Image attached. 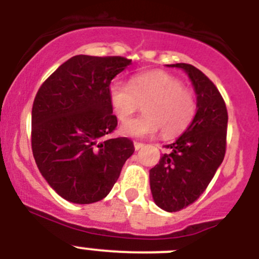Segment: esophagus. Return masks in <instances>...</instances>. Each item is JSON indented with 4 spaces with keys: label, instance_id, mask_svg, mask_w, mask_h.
<instances>
[{
    "label": "esophagus",
    "instance_id": "1",
    "mask_svg": "<svg viewBox=\"0 0 259 259\" xmlns=\"http://www.w3.org/2000/svg\"><path fill=\"white\" fill-rule=\"evenodd\" d=\"M134 145H135V149L140 150L141 148H143V146H144V144L143 143H137V141H136V143H135Z\"/></svg>",
    "mask_w": 259,
    "mask_h": 259
}]
</instances>
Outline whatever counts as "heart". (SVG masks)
Instances as JSON below:
<instances>
[{
	"mask_svg": "<svg viewBox=\"0 0 259 259\" xmlns=\"http://www.w3.org/2000/svg\"><path fill=\"white\" fill-rule=\"evenodd\" d=\"M109 102L120 122L143 104L146 114L120 127V134L132 137H149L158 131L167 139L176 136L191 124L197 109L194 93L164 71L137 74L130 83L114 80L109 87Z\"/></svg>",
	"mask_w": 259,
	"mask_h": 259,
	"instance_id": "obj_1",
	"label": "heart"
}]
</instances>
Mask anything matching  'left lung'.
<instances>
[{
	"mask_svg": "<svg viewBox=\"0 0 259 259\" xmlns=\"http://www.w3.org/2000/svg\"><path fill=\"white\" fill-rule=\"evenodd\" d=\"M188 74L197 95V113L191 125L150 170L154 202L166 211H180L200 197L223 162L227 146L228 113L221 92L202 71L176 63Z\"/></svg>",
	"mask_w": 259,
	"mask_h": 259,
	"instance_id": "obj_1",
	"label": "left lung"
}]
</instances>
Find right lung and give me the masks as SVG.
Here are the masks:
<instances>
[{
  "label": "right lung",
  "instance_id": "right-lung-1",
  "mask_svg": "<svg viewBox=\"0 0 259 259\" xmlns=\"http://www.w3.org/2000/svg\"><path fill=\"white\" fill-rule=\"evenodd\" d=\"M131 62L119 56H75L36 93L32 153L41 175L70 202L92 203L106 197L134 154L128 137L101 140L118 125L109 102L110 83Z\"/></svg>",
  "mask_w": 259,
  "mask_h": 259
}]
</instances>
